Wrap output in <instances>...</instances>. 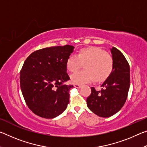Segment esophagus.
I'll use <instances>...</instances> for the list:
<instances>
[{
  "label": "esophagus",
  "instance_id": "34e87169",
  "mask_svg": "<svg viewBox=\"0 0 147 147\" xmlns=\"http://www.w3.org/2000/svg\"><path fill=\"white\" fill-rule=\"evenodd\" d=\"M74 88H80L81 86L79 85V84H74Z\"/></svg>",
  "mask_w": 147,
  "mask_h": 147
}]
</instances>
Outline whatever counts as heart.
<instances>
[{
  "label": "heart",
  "instance_id": "heart-1",
  "mask_svg": "<svg viewBox=\"0 0 147 147\" xmlns=\"http://www.w3.org/2000/svg\"><path fill=\"white\" fill-rule=\"evenodd\" d=\"M86 70L73 74L71 80L74 84H84L93 81L102 82L110 76L113 69L111 57L100 48L89 47L80 50L75 55H70L66 60V65L71 73H75L84 64Z\"/></svg>",
  "mask_w": 147,
  "mask_h": 147
}]
</instances>
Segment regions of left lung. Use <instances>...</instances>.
<instances>
[{
	"label": "left lung",
	"mask_w": 147,
	"mask_h": 147,
	"mask_svg": "<svg viewBox=\"0 0 147 147\" xmlns=\"http://www.w3.org/2000/svg\"><path fill=\"white\" fill-rule=\"evenodd\" d=\"M110 51L113 71L101 86L100 91H96L92 87L91 93L86 100L88 108L101 117L112 116L123 108L130 88V66L127 60L115 47Z\"/></svg>",
	"instance_id": "obj_1"
}]
</instances>
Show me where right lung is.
Wrapping results in <instances>:
<instances>
[{
	"mask_svg": "<svg viewBox=\"0 0 147 147\" xmlns=\"http://www.w3.org/2000/svg\"><path fill=\"white\" fill-rule=\"evenodd\" d=\"M71 45L51 47L32 53L20 72V86L24 100L36 115L53 119L65 110L73 85L67 73L66 60Z\"/></svg>",
	"mask_w": 147,
	"mask_h": 147,
	"instance_id": "1",
	"label": "right lung"
}]
</instances>
